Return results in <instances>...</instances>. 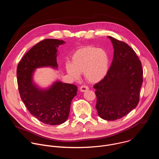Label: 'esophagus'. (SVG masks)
Segmentation results:
<instances>
[{
  "label": "esophagus",
  "mask_w": 159,
  "mask_h": 159,
  "mask_svg": "<svg viewBox=\"0 0 159 159\" xmlns=\"http://www.w3.org/2000/svg\"><path fill=\"white\" fill-rule=\"evenodd\" d=\"M89 89V87L87 85H82L80 87V90L81 92H85Z\"/></svg>",
  "instance_id": "obj_1"
}]
</instances>
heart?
I'll return each instance as SVG.
<instances>
[{
	"instance_id": "heart-1",
	"label": "heart",
	"mask_w": 159,
	"mask_h": 159,
	"mask_svg": "<svg viewBox=\"0 0 159 159\" xmlns=\"http://www.w3.org/2000/svg\"><path fill=\"white\" fill-rule=\"evenodd\" d=\"M109 66V57L106 50L86 46L73 54L72 63H65V70L74 79H79L83 73L87 82L97 83L106 76Z\"/></svg>"
}]
</instances>
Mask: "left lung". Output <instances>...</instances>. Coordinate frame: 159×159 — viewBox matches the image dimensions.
Segmentation results:
<instances>
[{"label":"left lung","mask_w":159,"mask_h":159,"mask_svg":"<svg viewBox=\"0 0 159 159\" xmlns=\"http://www.w3.org/2000/svg\"><path fill=\"white\" fill-rule=\"evenodd\" d=\"M108 38L114 48V57L107 74L94 88L98 115L103 120L114 121L138 105L143 69L137 53L126 43Z\"/></svg>","instance_id":"obj_1"}]
</instances>
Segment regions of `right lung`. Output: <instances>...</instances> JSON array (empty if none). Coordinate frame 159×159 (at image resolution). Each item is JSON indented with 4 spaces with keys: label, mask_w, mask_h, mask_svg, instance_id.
Wrapping results in <instances>:
<instances>
[{
    "label": "right lung",
    "mask_w": 159,
    "mask_h": 159,
    "mask_svg": "<svg viewBox=\"0 0 159 159\" xmlns=\"http://www.w3.org/2000/svg\"><path fill=\"white\" fill-rule=\"evenodd\" d=\"M63 43V41L57 39L39 41L25 55L17 67L21 100L31 115L50 125H60L66 121L72 100L77 95V87L56 82L50 89L41 90L33 84L32 76L36 68L47 66L57 68V48Z\"/></svg>",
    "instance_id": "add662e5"
}]
</instances>
